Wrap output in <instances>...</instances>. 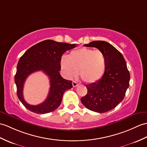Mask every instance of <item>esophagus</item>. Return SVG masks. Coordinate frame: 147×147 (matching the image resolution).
Instances as JSON below:
<instances>
[{
	"label": "esophagus",
	"instance_id": "esophagus-1",
	"mask_svg": "<svg viewBox=\"0 0 147 147\" xmlns=\"http://www.w3.org/2000/svg\"><path fill=\"white\" fill-rule=\"evenodd\" d=\"M72 84H73V87H76V86H78V84L75 81H73Z\"/></svg>",
	"mask_w": 147,
	"mask_h": 147
}]
</instances>
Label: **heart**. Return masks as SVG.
Masks as SVG:
<instances>
[{
  "label": "heart",
  "instance_id": "obj_1",
  "mask_svg": "<svg viewBox=\"0 0 147 147\" xmlns=\"http://www.w3.org/2000/svg\"><path fill=\"white\" fill-rule=\"evenodd\" d=\"M61 66L67 78L76 77L80 70L81 80L93 83L100 80L104 74L106 58L100 50L81 47L71 51L68 57H61Z\"/></svg>",
  "mask_w": 147,
  "mask_h": 147
}]
</instances>
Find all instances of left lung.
<instances>
[{
    "label": "left lung",
    "mask_w": 147,
    "mask_h": 147,
    "mask_svg": "<svg viewBox=\"0 0 147 147\" xmlns=\"http://www.w3.org/2000/svg\"><path fill=\"white\" fill-rule=\"evenodd\" d=\"M84 46L96 47L104 54L106 69L100 80L86 84L87 94L81 101L90 110L109 111L123 101L129 87L130 75L127 63L120 51L107 42L94 40Z\"/></svg>",
    "instance_id": "1"
}]
</instances>
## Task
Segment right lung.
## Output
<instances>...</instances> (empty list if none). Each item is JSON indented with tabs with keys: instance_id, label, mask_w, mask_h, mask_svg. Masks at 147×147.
Returning a JSON list of instances; mask_svg holds the SVG:
<instances>
[{
	"instance_id": "obj_1",
	"label": "right lung",
	"mask_w": 147,
	"mask_h": 147,
	"mask_svg": "<svg viewBox=\"0 0 147 147\" xmlns=\"http://www.w3.org/2000/svg\"><path fill=\"white\" fill-rule=\"evenodd\" d=\"M76 46V44H74L46 40L30 47L20 57L17 66L15 83L18 98L27 110L36 113L44 114L52 112L59 107L64 91L73 87L72 81L64 79L59 73L61 59L66 51ZM39 70L43 71L49 76L50 92L43 103L30 105L23 98V85L28 76Z\"/></svg>"
}]
</instances>
